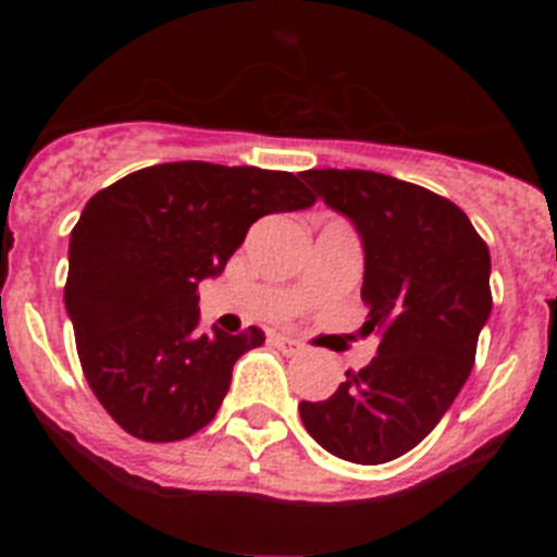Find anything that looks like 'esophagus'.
Instances as JSON below:
<instances>
[{"instance_id":"esophagus-1","label":"esophagus","mask_w":557,"mask_h":557,"mask_svg":"<svg viewBox=\"0 0 557 557\" xmlns=\"http://www.w3.org/2000/svg\"><path fill=\"white\" fill-rule=\"evenodd\" d=\"M275 343V346L282 348L284 354H289V357H293V354H301L304 351V343L301 339H295V337H287V334H273V337H270Z\"/></svg>"}]
</instances>
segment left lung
Wrapping results in <instances>:
<instances>
[{"mask_svg": "<svg viewBox=\"0 0 557 557\" xmlns=\"http://www.w3.org/2000/svg\"><path fill=\"white\" fill-rule=\"evenodd\" d=\"M366 250V334L376 357L326 401H301L309 435L362 466L396 460L435 430L474 366L491 314V253L471 220L424 186L368 170H307Z\"/></svg>", "mask_w": 557, "mask_h": 557, "instance_id": "obj_1", "label": "left lung"}]
</instances>
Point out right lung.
<instances>
[{
	"label": "right lung",
	"instance_id": "right-lung-1",
	"mask_svg": "<svg viewBox=\"0 0 557 557\" xmlns=\"http://www.w3.org/2000/svg\"><path fill=\"white\" fill-rule=\"evenodd\" d=\"M314 203L293 172L172 161L88 200L69 239L63 301L88 387L125 432L184 441L218 416L234 362L264 332H198V284L250 225Z\"/></svg>",
	"mask_w": 557,
	"mask_h": 557
}]
</instances>
